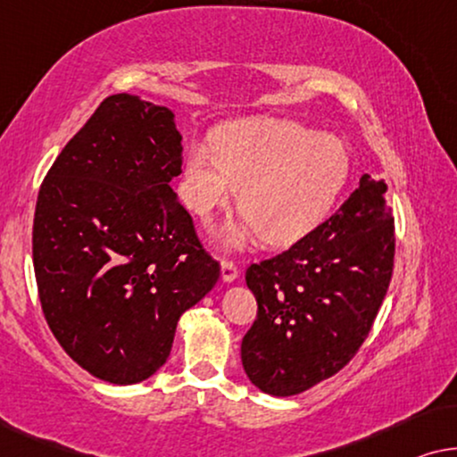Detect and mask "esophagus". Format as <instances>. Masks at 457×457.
Returning <instances> with one entry per match:
<instances>
[{"label":"esophagus","mask_w":457,"mask_h":457,"mask_svg":"<svg viewBox=\"0 0 457 457\" xmlns=\"http://www.w3.org/2000/svg\"><path fill=\"white\" fill-rule=\"evenodd\" d=\"M237 275H240V269L234 261L229 259H223L221 261V279L226 281V284H231V281L237 279Z\"/></svg>","instance_id":"1"}]
</instances>
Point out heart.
Segmentation results:
<instances>
[{"mask_svg": "<svg viewBox=\"0 0 457 457\" xmlns=\"http://www.w3.org/2000/svg\"><path fill=\"white\" fill-rule=\"evenodd\" d=\"M348 176L350 153L337 137L294 120L254 118L220 128L215 145L188 146L182 195L198 217H209L240 188L244 220L223 240L242 246L261 234L281 246L319 226Z\"/></svg>", "mask_w": 457, "mask_h": 457, "instance_id": "heart-1", "label": "heart"}]
</instances>
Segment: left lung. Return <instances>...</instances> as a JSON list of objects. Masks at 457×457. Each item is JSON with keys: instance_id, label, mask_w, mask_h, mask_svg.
<instances>
[{"instance_id": "left-lung-1", "label": "left lung", "mask_w": 457, "mask_h": 457, "mask_svg": "<svg viewBox=\"0 0 457 457\" xmlns=\"http://www.w3.org/2000/svg\"><path fill=\"white\" fill-rule=\"evenodd\" d=\"M385 192L383 179L364 173L329 220L246 269L259 312L242 339V364L261 391L311 389L342 370L369 336L394 273Z\"/></svg>"}]
</instances>
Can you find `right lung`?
Instances as JSON below:
<instances>
[{"label":"right lung","mask_w":457,"mask_h":457,"mask_svg":"<svg viewBox=\"0 0 457 457\" xmlns=\"http://www.w3.org/2000/svg\"><path fill=\"white\" fill-rule=\"evenodd\" d=\"M182 134L167 107L103 99L38 190L33 262L41 308L63 352L115 385L165 364L178 319L220 279L171 179Z\"/></svg>","instance_id":"1"}]
</instances>
